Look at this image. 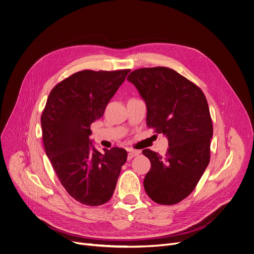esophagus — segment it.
I'll return each mask as SVG.
<instances>
[{"mask_svg": "<svg viewBox=\"0 0 254 254\" xmlns=\"http://www.w3.org/2000/svg\"><path fill=\"white\" fill-rule=\"evenodd\" d=\"M139 154H140V151H137V150H129V151H128V154H127V159L130 160L131 158L138 156Z\"/></svg>", "mask_w": 254, "mask_h": 254, "instance_id": "obj_1", "label": "esophagus"}]
</instances>
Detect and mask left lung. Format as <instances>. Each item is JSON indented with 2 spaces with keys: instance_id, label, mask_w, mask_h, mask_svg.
Returning <instances> with one entry per match:
<instances>
[{
  "instance_id": "1",
  "label": "left lung",
  "mask_w": 254,
  "mask_h": 254,
  "mask_svg": "<svg viewBox=\"0 0 254 254\" xmlns=\"http://www.w3.org/2000/svg\"><path fill=\"white\" fill-rule=\"evenodd\" d=\"M127 79L145 100L147 126L168 140L163 156L143 150L151 162L145 191L158 204H177L193 192L210 160L213 127L206 97L194 82L167 67L136 69Z\"/></svg>"
}]
</instances>
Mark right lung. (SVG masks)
<instances>
[{
  "instance_id": "obj_1",
  "label": "right lung",
  "mask_w": 254,
  "mask_h": 254,
  "mask_svg": "<svg viewBox=\"0 0 254 254\" xmlns=\"http://www.w3.org/2000/svg\"><path fill=\"white\" fill-rule=\"evenodd\" d=\"M130 69L81 70L50 92L41 116L46 154L61 183L79 203L98 206L112 197L127 153L113 147L101 153L90 140L91 125Z\"/></svg>"
}]
</instances>
